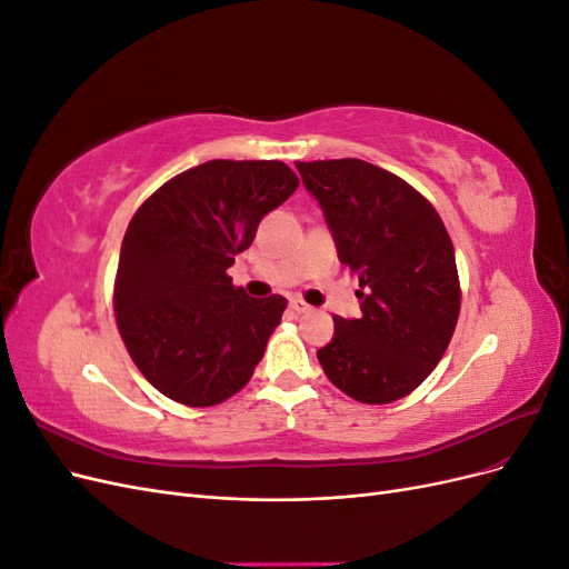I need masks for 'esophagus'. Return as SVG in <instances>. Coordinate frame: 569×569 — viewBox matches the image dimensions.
Wrapping results in <instances>:
<instances>
[{"label":"esophagus","mask_w":569,"mask_h":569,"mask_svg":"<svg viewBox=\"0 0 569 569\" xmlns=\"http://www.w3.org/2000/svg\"><path fill=\"white\" fill-rule=\"evenodd\" d=\"M289 306L295 308L297 313H308V311H311V306H308V303H306V301H301V299H291V301H289Z\"/></svg>","instance_id":"esophagus-1"}]
</instances>
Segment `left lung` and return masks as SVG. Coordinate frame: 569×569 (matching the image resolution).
Here are the masks:
<instances>
[{"label":"left lung","mask_w":569,"mask_h":569,"mask_svg":"<svg viewBox=\"0 0 569 569\" xmlns=\"http://www.w3.org/2000/svg\"><path fill=\"white\" fill-rule=\"evenodd\" d=\"M337 256L358 274L360 318L335 316L318 360L360 403H391L437 368L460 313L456 251L435 206L360 159L297 163Z\"/></svg>","instance_id":"obj_1"}]
</instances>
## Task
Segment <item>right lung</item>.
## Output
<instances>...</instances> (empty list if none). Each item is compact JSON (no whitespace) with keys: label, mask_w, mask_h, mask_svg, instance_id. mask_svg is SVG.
<instances>
[{"label":"right lung","mask_w":569,"mask_h":569,"mask_svg":"<svg viewBox=\"0 0 569 569\" xmlns=\"http://www.w3.org/2000/svg\"><path fill=\"white\" fill-rule=\"evenodd\" d=\"M299 178L282 161H206L159 187L130 220L113 311L134 366L168 399L203 408L253 375L287 299H251L228 268Z\"/></svg>","instance_id":"add662e5"}]
</instances>
